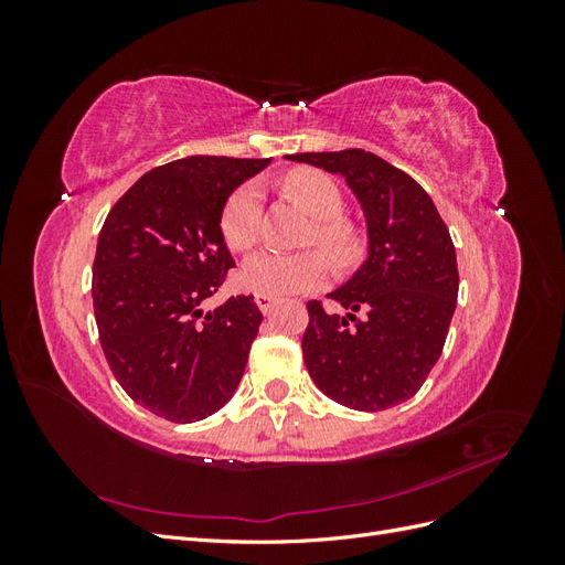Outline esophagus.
<instances>
[{
    "label": "esophagus",
    "mask_w": 565,
    "mask_h": 565,
    "mask_svg": "<svg viewBox=\"0 0 565 565\" xmlns=\"http://www.w3.org/2000/svg\"><path fill=\"white\" fill-rule=\"evenodd\" d=\"M254 301H256V306H259L262 313H270L273 306H276V299L268 295H254Z\"/></svg>",
    "instance_id": "esophagus-1"
}]
</instances>
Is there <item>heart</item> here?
<instances>
[{"mask_svg": "<svg viewBox=\"0 0 565 565\" xmlns=\"http://www.w3.org/2000/svg\"><path fill=\"white\" fill-rule=\"evenodd\" d=\"M285 193L297 200L301 207L316 216V226L311 231L309 243H318L332 256V262L347 266L358 252H361V235L341 218L344 212V198L339 185L318 169H292L282 179ZM262 233V191L256 183H243L226 200L221 212V235L231 249L245 252ZM330 276V264L318 249L282 254V252H259L249 256L243 266L241 278L245 287L256 295L287 297L301 295L322 285Z\"/></svg>", "mask_w": 565, "mask_h": 565, "instance_id": "obj_1", "label": "heart"}]
</instances>
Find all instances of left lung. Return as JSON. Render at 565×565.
I'll list each match as a JSON object with an SVG mask.
<instances>
[{
  "instance_id": "1",
  "label": "left lung",
  "mask_w": 565,
  "mask_h": 565,
  "mask_svg": "<svg viewBox=\"0 0 565 565\" xmlns=\"http://www.w3.org/2000/svg\"><path fill=\"white\" fill-rule=\"evenodd\" d=\"M347 179L367 224V259L328 297L309 301L303 363L324 396L363 413L413 398L446 344L459 273L452 237L424 188L374 152L287 156Z\"/></svg>"
}]
</instances>
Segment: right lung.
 Listing matches in <instances>:
<instances>
[{
	"label": "right lung",
	"mask_w": 565,
	"mask_h": 565,
	"mask_svg": "<svg viewBox=\"0 0 565 565\" xmlns=\"http://www.w3.org/2000/svg\"><path fill=\"white\" fill-rule=\"evenodd\" d=\"M270 160L193 156L150 169L115 202L98 233L92 297L100 349L127 396L167 422L224 407L262 324L254 297L214 311L233 256L221 212Z\"/></svg>",
	"instance_id": "obj_1"
}]
</instances>
